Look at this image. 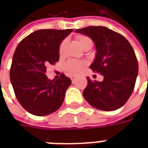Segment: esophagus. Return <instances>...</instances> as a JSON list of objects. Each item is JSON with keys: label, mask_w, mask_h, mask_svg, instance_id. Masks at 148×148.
I'll list each match as a JSON object with an SVG mask.
<instances>
[{"label": "esophagus", "mask_w": 148, "mask_h": 148, "mask_svg": "<svg viewBox=\"0 0 148 148\" xmlns=\"http://www.w3.org/2000/svg\"><path fill=\"white\" fill-rule=\"evenodd\" d=\"M76 77H77V76H75V75H71V80H72V81L74 80V79H75Z\"/></svg>", "instance_id": "34e87169"}]
</instances>
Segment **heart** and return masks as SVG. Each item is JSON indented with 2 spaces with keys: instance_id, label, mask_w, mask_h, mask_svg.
<instances>
[{
  "instance_id": "1",
  "label": "heart",
  "mask_w": 148,
  "mask_h": 148,
  "mask_svg": "<svg viewBox=\"0 0 148 148\" xmlns=\"http://www.w3.org/2000/svg\"><path fill=\"white\" fill-rule=\"evenodd\" d=\"M77 41L78 42V44L83 48L85 46L92 42L91 39L89 37L83 36V35H79L76 37ZM65 47H66V41H62L61 42V44L59 46V48H58V53L59 55H63L65 52ZM84 63L82 62L77 61V60H69L66 62L65 64V69L66 71H67L69 73L73 74H79L82 72V71L83 70L84 67Z\"/></svg>"
}]
</instances>
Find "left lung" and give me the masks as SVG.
I'll list each match as a JSON object with an SVG mask.
<instances>
[{"label":"left lung","instance_id":"1","mask_svg":"<svg viewBox=\"0 0 148 148\" xmlns=\"http://www.w3.org/2000/svg\"><path fill=\"white\" fill-rule=\"evenodd\" d=\"M75 32L93 39L97 53L90 67L104 75L102 82H93L86 77L85 99L100 110L120 109L133 92L138 75V62L132 47L121 34L106 27L90 26Z\"/></svg>","mask_w":148,"mask_h":148}]
</instances>
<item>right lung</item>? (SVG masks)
Segmentation results:
<instances>
[{
  "instance_id": "add662e5",
  "label": "right lung",
  "mask_w": 148,
  "mask_h": 148,
  "mask_svg": "<svg viewBox=\"0 0 148 148\" xmlns=\"http://www.w3.org/2000/svg\"><path fill=\"white\" fill-rule=\"evenodd\" d=\"M73 29L37 30L16 47L10 69V81L18 101L35 116H47L57 111L71 84L62 74L57 80L47 77V66L59 59L58 48Z\"/></svg>"
}]
</instances>
